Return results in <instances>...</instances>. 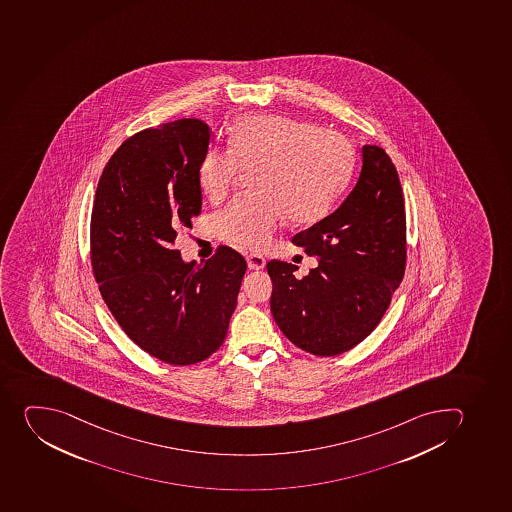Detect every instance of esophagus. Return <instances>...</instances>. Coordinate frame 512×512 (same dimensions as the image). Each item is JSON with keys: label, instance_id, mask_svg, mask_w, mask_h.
<instances>
[{"label": "esophagus", "instance_id": "34e87169", "mask_svg": "<svg viewBox=\"0 0 512 512\" xmlns=\"http://www.w3.org/2000/svg\"><path fill=\"white\" fill-rule=\"evenodd\" d=\"M247 263H249L250 270H262L267 262H265V258H263L262 255L250 254L249 257H247Z\"/></svg>", "mask_w": 512, "mask_h": 512}]
</instances>
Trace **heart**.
<instances>
[{
	"mask_svg": "<svg viewBox=\"0 0 512 512\" xmlns=\"http://www.w3.org/2000/svg\"><path fill=\"white\" fill-rule=\"evenodd\" d=\"M356 165L351 141L341 133L285 115L240 118L229 150L209 148L197 166L202 193L219 202L240 171H252L255 193L230 202L216 217L219 237L244 249H262L285 216L315 222L343 193Z\"/></svg>",
	"mask_w": 512,
	"mask_h": 512,
	"instance_id": "obj_1",
	"label": "heart"
}]
</instances>
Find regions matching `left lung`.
Instances as JSON below:
<instances>
[{"label":"left lung","instance_id":"obj_1","mask_svg":"<svg viewBox=\"0 0 512 512\" xmlns=\"http://www.w3.org/2000/svg\"><path fill=\"white\" fill-rule=\"evenodd\" d=\"M404 193L389 155L362 146L361 176L343 204L293 244L318 258L296 278L293 263H267L270 310L291 343L315 356H338L376 329L399 288L407 258Z\"/></svg>","mask_w":512,"mask_h":512}]
</instances>
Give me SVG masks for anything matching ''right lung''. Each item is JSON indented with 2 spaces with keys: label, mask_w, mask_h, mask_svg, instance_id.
<instances>
[{
  "label": "right lung",
  "mask_w": 512,
  "mask_h": 512,
  "mask_svg": "<svg viewBox=\"0 0 512 512\" xmlns=\"http://www.w3.org/2000/svg\"><path fill=\"white\" fill-rule=\"evenodd\" d=\"M211 130L197 118L123 141L100 178L90 258L108 310L150 356L189 366L222 346L247 263L221 245L197 265L173 245L201 214L197 166Z\"/></svg>",
  "instance_id": "right-lung-1"
}]
</instances>
